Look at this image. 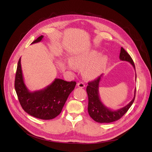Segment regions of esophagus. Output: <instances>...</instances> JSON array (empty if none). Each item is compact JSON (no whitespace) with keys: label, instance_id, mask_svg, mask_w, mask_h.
<instances>
[{"label":"esophagus","instance_id":"34e87169","mask_svg":"<svg viewBox=\"0 0 152 152\" xmlns=\"http://www.w3.org/2000/svg\"><path fill=\"white\" fill-rule=\"evenodd\" d=\"M77 86L80 87V88H84V87H85V84L83 83V82H79L77 83Z\"/></svg>","mask_w":152,"mask_h":152}]
</instances>
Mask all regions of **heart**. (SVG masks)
Here are the masks:
<instances>
[{
    "instance_id": "obj_1",
    "label": "heart",
    "mask_w": 152,
    "mask_h": 152,
    "mask_svg": "<svg viewBox=\"0 0 152 152\" xmlns=\"http://www.w3.org/2000/svg\"><path fill=\"white\" fill-rule=\"evenodd\" d=\"M108 58L96 49H91L75 54L67 62L66 67L75 72L77 68H83V75L88 79L99 77L107 66Z\"/></svg>"
}]
</instances>
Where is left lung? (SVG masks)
<instances>
[{
    "label": "left lung",
    "mask_w": 152,
    "mask_h": 152,
    "mask_svg": "<svg viewBox=\"0 0 152 152\" xmlns=\"http://www.w3.org/2000/svg\"><path fill=\"white\" fill-rule=\"evenodd\" d=\"M119 58L122 61H126L130 63L135 69V65L132 59L123 48H121ZM102 76V75H101L97 79L88 82V86L86 88L87 93L88 95V108L87 109H88V113L90 117L94 121L99 123H110L118 121L128 111L134 101L136 89L134 91V98L129 103L118 110H112L106 107L99 98V85Z\"/></svg>",
    "instance_id": "1"
}]
</instances>
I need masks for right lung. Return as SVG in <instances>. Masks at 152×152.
I'll list each match as a JSON object with an SVG mask.
<instances>
[{
    "label": "right lung",
    "instance_id": "1",
    "mask_svg": "<svg viewBox=\"0 0 152 152\" xmlns=\"http://www.w3.org/2000/svg\"><path fill=\"white\" fill-rule=\"evenodd\" d=\"M43 35L31 44L39 42ZM75 81L66 82L56 79L43 89L30 92L23 79L21 66V58L18 61L15 77V87L20 103L25 111L30 115L43 120H50L61 113L68 96L74 89Z\"/></svg>",
    "mask_w": 152,
    "mask_h": 152
}]
</instances>
